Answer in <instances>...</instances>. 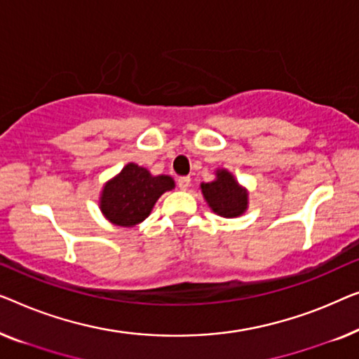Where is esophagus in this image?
Listing matches in <instances>:
<instances>
[{"mask_svg":"<svg viewBox=\"0 0 359 359\" xmlns=\"http://www.w3.org/2000/svg\"><path fill=\"white\" fill-rule=\"evenodd\" d=\"M177 185H179L180 190H187L190 187V177H180L177 180Z\"/></svg>","mask_w":359,"mask_h":359,"instance_id":"1","label":"esophagus"}]
</instances>
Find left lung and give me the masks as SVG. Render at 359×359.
I'll use <instances>...</instances> for the list:
<instances>
[{
  "label": "left lung",
  "mask_w": 359,
  "mask_h": 359,
  "mask_svg": "<svg viewBox=\"0 0 359 359\" xmlns=\"http://www.w3.org/2000/svg\"><path fill=\"white\" fill-rule=\"evenodd\" d=\"M215 180L201 182V195L213 213L237 218L249 208V190L242 187L228 169H216Z\"/></svg>",
  "instance_id": "left-lung-1"
}]
</instances>
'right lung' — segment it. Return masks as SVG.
Instances as JSON below:
<instances>
[{
  "mask_svg": "<svg viewBox=\"0 0 359 359\" xmlns=\"http://www.w3.org/2000/svg\"><path fill=\"white\" fill-rule=\"evenodd\" d=\"M174 187L175 182L170 175H153L146 168L128 163L104 184L99 208L112 224L133 228L148 218L159 196Z\"/></svg>",
  "mask_w": 359,
  "mask_h": 359,
  "instance_id": "right-lung-1",
  "label": "right lung"
}]
</instances>
